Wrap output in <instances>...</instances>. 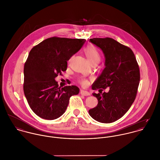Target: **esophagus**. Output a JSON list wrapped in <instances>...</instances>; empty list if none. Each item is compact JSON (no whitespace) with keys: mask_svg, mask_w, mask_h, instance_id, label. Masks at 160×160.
<instances>
[{"mask_svg":"<svg viewBox=\"0 0 160 160\" xmlns=\"http://www.w3.org/2000/svg\"><path fill=\"white\" fill-rule=\"evenodd\" d=\"M80 94L82 95H83V96H89V95H90V94L88 92L85 91V90H80Z\"/></svg>","mask_w":160,"mask_h":160,"instance_id":"esophagus-1","label":"esophagus"}]
</instances>
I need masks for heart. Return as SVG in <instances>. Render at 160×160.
Listing matches in <instances>:
<instances>
[{
  "mask_svg": "<svg viewBox=\"0 0 160 160\" xmlns=\"http://www.w3.org/2000/svg\"><path fill=\"white\" fill-rule=\"evenodd\" d=\"M83 51L87 56V58L89 62H99L100 61V55L96 48L92 46H88L84 48ZM81 83L83 85L87 83V82L85 79H82L81 80Z\"/></svg>",
  "mask_w": 160,
  "mask_h": 160,
  "instance_id": "b5f03b06",
  "label": "heart"
}]
</instances>
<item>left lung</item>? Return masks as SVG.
Returning a JSON list of instances; mask_svg holds the SVG:
<instances>
[{
    "instance_id": "obj_1",
    "label": "left lung",
    "mask_w": 160,
    "mask_h": 160,
    "mask_svg": "<svg viewBox=\"0 0 160 160\" xmlns=\"http://www.w3.org/2000/svg\"><path fill=\"white\" fill-rule=\"evenodd\" d=\"M89 41L102 50L105 67L92 85L93 90L99 89V93H93L98 103L88 112L98 122H113L128 112L135 99L140 78L139 67L131 49L114 39L95 38ZM108 87L109 92L101 94L102 89Z\"/></svg>"
}]
</instances>
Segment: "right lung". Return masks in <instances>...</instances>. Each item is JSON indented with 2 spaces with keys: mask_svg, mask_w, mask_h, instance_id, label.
<instances>
[{
  "mask_svg": "<svg viewBox=\"0 0 160 160\" xmlns=\"http://www.w3.org/2000/svg\"><path fill=\"white\" fill-rule=\"evenodd\" d=\"M85 39L52 37L30 51L24 66L23 90L32 111L54 120L66 110L70 98L79 93L75 86L59 87L55 78L67 70V61L83 46Z\"/></svg>",
  "mask_w": 160,
  "mask_h": 160,
  "instance_id": "add662e5",
  "label": "right lung"
}]
</instances>
